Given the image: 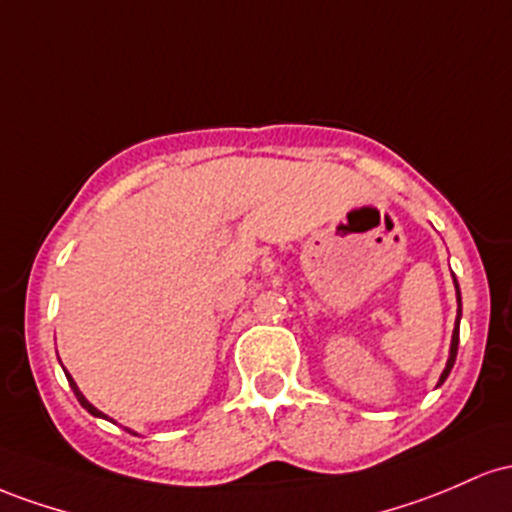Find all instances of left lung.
Listing matches in <instances>:
<instances>
[{
	"instance_id": "1",
	"label": "left lung",
	"mask_w": 512,
	"mask_h": 512,
	"mask_svg": "<svg viewBox=\"0 0 512 512\" xmlns=\"http://www.w3.org/2000/svg\"><path fill=\"white\" fill-rule=\"evenodd\" d=\"M455 290H457V319H455V331H452V341H450V358H447V365L445 370H442L440 380H438V387L442 382L447 380V375L452 372V365H455L457 360V346H459V319H462V295H459V285H457V278H455Z\"/></svg>"
}]
</instances>
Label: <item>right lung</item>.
<instances>
[{
    "instance_id": "obj_1",
    "label": "right lung",
    "mask_w": 512,
    "mask_h": 512,
    "mask_svg": "<svg viewBox=\"0 0 512 512\" xmlns=\"http://www.w3.org/2000/svg\"><path fill=\"white\" fill-rule=\"evenodd\" d=\"M62 370H65V367H62ZM65 375H67V382H70L72 392H74V396H77V401H79V404H82V406H84V409L91 413V416H96V418H106V421H111V418H108V416H106V413H103V411H99V409H96V406H94V404H91V401H89V399H86V396H84L82 392H79L77 382H74V380H72V375H70V372H67V370H65ZM125 430H128V433H132V435H137V433H135V430H130V428H125Z\"/></svg>"
}]
</instances>
